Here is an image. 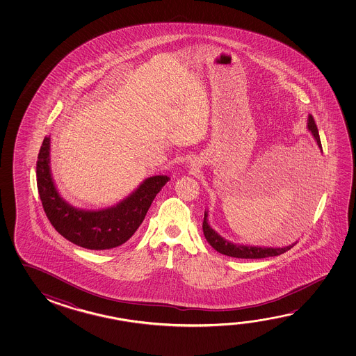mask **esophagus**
Masks as SVG:
<instances>
[{"label": "esophagus", "mask_w": 356, "mask_h": 356, "mask_svg": "<svg viewBox=\"0 0 356 356\" xmlns=\"http://www.w3.org/2000/svg\"><path fill=\"white\" fill-rule=\"evenodd\" d=\"M197 163L195 161V160H193V161H190V165H188V169L193 170V171H195V170L197 169Z\"/></svg>", "instance_id": "esophagus-1"}]
</instances>
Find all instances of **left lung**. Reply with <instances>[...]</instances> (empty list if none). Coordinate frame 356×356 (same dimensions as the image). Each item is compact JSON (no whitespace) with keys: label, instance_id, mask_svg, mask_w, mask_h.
<instances>
[{"label":"left lung","instance_id":"8db88e82","mask_svg":"<svg viewBox=\"0 0 356 356\" xmlns=\"http://www.w3.org/2000/svg\"><path fill=\"white\" fill-rule=\"evenodd\" d=\"M308 130L310 134L313 135L316 144L321 149V152L323 154V149H321V138H319V131L316 128L314 119L312 115H308ZM313 168V166H309ZM308 170L309 169H305ZM312 174V172H309ZM315 175V174H313ZM312 177V175L308 176ZM314 179V176H313ZM308 182V181H307ZM305 190V188H304ZM202 228H204V234L207 242L210 243L216 251L220 252L225 256L234 257V258H245V259H257V258H266V257H275L280 256L284 252L289 251L293 245L297 243V241L291 245H286V247H261V245H239V243H234L228 239L223 238L221 234H217L213 228L211 227L209 223V211H204V223H202Z\"/></svg>","mask_w":356,"mask_h":356}]
</instances>
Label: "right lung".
<instances>
[{"mask_svg":"<svg viewBox=\"0 0 356 356\" xmlns=\"http://www.w3.org/2000/svg\"><path fill=\"white\" fill-rule=\"evenodd\" d=\"M49 152L51 138L46 136L35 168L43 209L59 234L87 250L103 251L124 245L136 232L154 198L170 180L166 175L147 177L117 204L102 210H84L74 207L60 196L53 180Z\"/></svg>","mask_w":356,"mask_h":356,"instance_id":"obj_1","label":"right lung"}]
</instances>
